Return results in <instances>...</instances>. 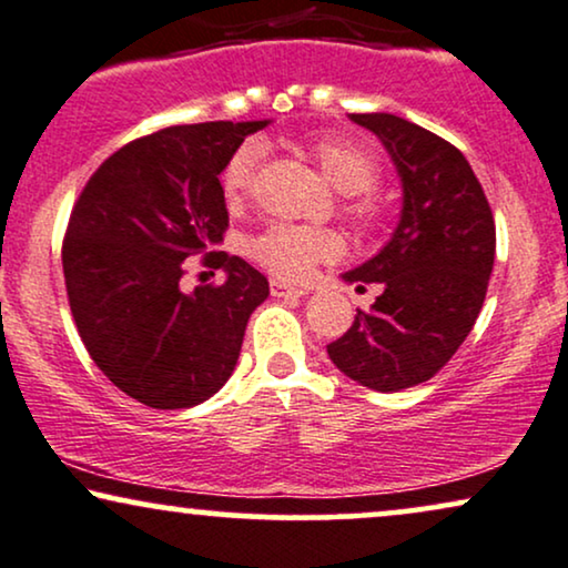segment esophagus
Returning a JSON list of instances; mask_svg holds the SVG:
<instances>
[{"instance_id":"esophagus-1","label":"esophagus","mask_w":568,"mask_h":568,"mask_svg":"<svg viewBox=\"0 0 568 568\" xmlns=\"http://www.w3.org/2000/svg\"><path fill=\"white\" fill-rule=\"evenodd\" d=\"M270 291H272V296H275V298H298V296H304V293H306L304 288H293V285L280 283V280H272Z\"/></svg>"}]
</instances>
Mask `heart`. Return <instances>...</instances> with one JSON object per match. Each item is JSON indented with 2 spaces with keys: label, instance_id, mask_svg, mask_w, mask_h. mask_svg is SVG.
Masks as SVG:
<instances>
[{
  "label": "heart",
  "instance_id": "1",
  "mask_svg": "<svg viewBox=\"0 0 568 568\" xmlns=\"http://www.w3.org/2000/svg\"><path fill=\"white\" fill-rule=\"evenodd\" d=\"M304 154L317 164L322 178L343 193L341 212L358 233H379L390 217V201L375 185L379 162L367 146L348 135H322L304 143ZM262 146L256 141L241 143L220 172L222 196L231 206L243 204L254 189ZM343 254V239L333 227L291 225L275 222L248 241V256L277 280H301L320 262H333Z\"/></svg>",
  "mask_w": 568,
  "mask_h": 568
}]
</instances>
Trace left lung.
I'll use <instances>...</instances> for the list:
<instances>
[{
    "label": "left lung",
    "mask_w": 568,
    "mask_h": 568,
    "mask_svg": "<svg viewBox=\"0 0 568 568\" xmlns=\"http://www.w3.org/2000/svg\"><path fill=\"white\" fill-rule=\"evenodd\" d=\"M377 133L404 181V212L387 246L343 275L379 283L327 346L343 375L379 393L435 377L471 333L495 260V220L475 170L454 143L387 112L351 114Z\"/></svg>",
    "instance_id": "8db88e82"
}]
</instances>
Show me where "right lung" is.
<instances>
[{"label":"right lung","mask_w":568,"mask_h":568,"mask_svg":"<svg viewBox=\"0 0 568 568\" xmlns=\"http://www.w3.org/2000/svg\"><path fill=\"white\" fill-rule=\"evenodd\" d=\"M264 125L217 120L141 135L99 164L70 212L62 272L75 327L93 364L143 406L214 396L270 296L260 270L214 251L227 231L220 172ZM199 253L229 280L185 294L184 260Z\"/></svg>","instance_id":"right-lung-1"}]
</instances>
